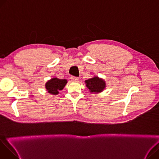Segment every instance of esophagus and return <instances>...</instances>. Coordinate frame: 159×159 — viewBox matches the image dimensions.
Masks as SVG:
<instances>
[{"mask_svg": "<svg viewBox=\"0 0 159 159\" xmlns=\"http://www.w3.org/2000/svg\"><path fill=\"white\" fill-rule=\"evenodd\" d=\"M70 79H71V80L72 81H78V80H79V77H77L71 76Z\"/></svg>", "mask_w": 159, "mask_h": 159, "instance_id": "1", "label": "esophagus"}]
</instances>
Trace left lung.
Wrapping results in <instances>:
<instances>
[{"label": "left lung", "mask_w": 159, "mask_h": 159, "mask_svg": "<svg viewBox=\"0 0 159 159\" xmlns=\"http://www.w3.org/2000/svg\"><path fill=\"white\" fill-rule=\"evenodd\" d=\"M87 88L91 93H99L103 90L105 87V83L98 77L88 79L85 81Z\"/></svg>", "instance_id": "1"}]
</instances>
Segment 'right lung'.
I'll list each match as a JSON object with an SVG mask.
<instances>
[{"label": "right lung", "mask_w": 159, "mask_h": 159, "mask_svg": "<svg viewBox=\"0 0 159 159\" xmlns=\"http://www.w3.org/2000/svg\"><path fill=\"white\" fill-rule=\"evenodd\" d=\"M67 80L66 79H59L57 78L52 79L46 83V89L49 93L57 94L59 91L62 90L66 86Z\"/></svg>", "instance_id": "obj_1"}]
</instances>
